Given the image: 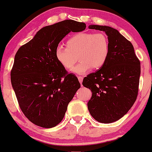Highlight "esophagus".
<instances>
[{
    "instance_id": "34e87169",
    "label": "esophagus",
    "mask_w": 152,
    "mask_h": 152,
    "mask_svg": "<svg viewBox=\"0 0 152 152\" xmlns=\"http://www.w3.org/2000/svg\"><path fill=\"white\" fill-rule=\"evenodd\" d=\"M83 79H84V77H81V76L78 77V80H79V82H80V84H82V83Z\"/></svg>"
}]
</instances>
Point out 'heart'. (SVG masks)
<instances>
[{"label": "heart", "instance_id": "b5f03b06", "mask_svg": "<svg viewBox=\"0 0 152 152\" xmlns=\"http://www.w3.org/2000/svg\"><path fill=\"white\" fill-rule=\"evenodd\" d=\"M109 53V39L101 32L77 33L68 39L66 48L58 45L55 51L57 61L68 70L73 67L78 57L80 62L71 72L80 75L86 74L92 68H101L107 62Z\"/></svg>", "mask_w": 152, "mask_h": 152}]
</instances>
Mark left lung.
I'll return each instance as SVG.
<instances>
[{
	"instance_id": "left-lung-1",
	"label": "left lung",
	"mask_w": 152,
	"mask_h": 152,
	"mask_svg": "<svg viewBox=\"0 0 152 152\" xmlns=\"http://www.w3.org/2000/svg\"><path fill=\"white\" fill-rule=\"evenodd\" d=\"M88 28L107 34L110 53L104 65L83 80V86L92 91L88 109L95 120L111 123L123 117L136 100L140 62L132 43L117 30L97 25Z\"/></svg>"
}]
</instances>
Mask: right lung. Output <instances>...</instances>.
Segmentation results:
<instances>
[{
    "label": "right lung",
    "mask_w": 152,
    "mask_h": 152,
    "mask_svg": "<svg viewBox=\"0 0 152 152\" xmlns=\"http://www.w3.org/2000/svg\"><path fill=\"white\" fill-rule=\"evenodd\" d=\"M86 27L73 20L45 26L16 53L12 85L20 109L33 124L52 128L63 120L80 84L57 61L55 48L70 32H82Z\"/></svg>",
    "instance_id": "obj_1"
}]
</instances>
